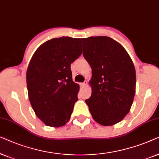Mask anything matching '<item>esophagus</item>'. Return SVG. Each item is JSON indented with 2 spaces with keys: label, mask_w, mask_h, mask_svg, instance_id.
Here are the masks:
<instances>
[{
  "label": "esophagus",
  "mask_w": 159,
  "mask_h": 159,
  "mask_svg": "<svg viewBox=\"0 0 159 159\" xmlns=\"http://www.w3.org/2000/svg\"><path fill=\"white\" fill-rule=\"evenodd\" d=\"M86 85H87V81H85L84 82V83H81V86H82V87H84V86H86Z\"/></svg>",
  "instance_id": "1"
}]
</instances>
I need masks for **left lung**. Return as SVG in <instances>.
<instances>
[{
	"label": "left lung",
	"mask_w": 159,
	"mask_h": 159,
	"mask_svg": "<svg viewBox=\"0 0 159 159\" xmlns=\"http://www.w3.org/2000/svg\"><path fill=\"white\" fill-rule=\"evenodd\" d=\"M83 55L92 67V95L86 103L95 121L112 126L124 119L135 94L136 73L119 43L107 36L82 39Z\"/></svg>",
	"instance_id": "8db88e82"
}]
</instances>
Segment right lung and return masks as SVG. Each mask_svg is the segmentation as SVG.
Masks as SVG:
<instances>
[{
	"instance_id": "obj_1",
	"label": "right lung",
	"mask_w": 159,
	"mask_h": 159,
	"mask_svg": "<svg viewBox=\"0 0 159 159\" xmlns=\"http://www.w3.org/2000/svg\"><path fill=\"white\" fill-rule=\"evenodd\" d=\"M81 53V39L63 36L41 44L32 57L26 74L28 97L46 126L60 127L70 118L79 91L70 65Z\"/></svg>"
}]
</instances>
